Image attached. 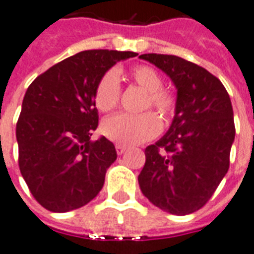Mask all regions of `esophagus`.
Listing matches in <instances>:
<instances>
[{
  "label": "esophagus",
  "mask_w": 254,
  "mask_h": 254,
  "mask_svg": "<svg viewBox=\"0 0 254 254\" xmlns=\"http://www.w3.org/2000/svg\"><path fill=\"white\" fill-rule=\"evenodd\" d=\"M127 146L121 145V144H117V145H116V151H117L118 155H122V153L127 151Z\"/></svg>",
  "instance_id": "34e87169"
}]
</instances>
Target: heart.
<instances>
[{
	"label": "heart",
	"mask_w": 254,
	"mask_h": 254,
	"mask_svg": "<svg viewBox=\"0 0 254 254\" xmlns=\"http://www.w3.org/2000/svg\"><path fill=\"white\" fill-rule=\"evenodd\" d=\"M130 78L136 84L148 93L145 109L152 106L168 118L175 112V97L170 91L161 89L163 80L159 72L149 65H137L130 69ZM121 95L120 76L116 69H109L102 75L94 91V101L97 108L103 113L112 112L117 108ZM161 122L155 113H144L138 116L132 114H117L105 120L102 132L109 140L121 145H134L146 140H151L159 134Z\"/></svg>",
	"instance_id": "heart-1"
}]
</instances>
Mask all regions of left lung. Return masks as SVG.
<instances>
[{
  "label": "left lung",
  "instance_id": "obj_1",
  "mask_svg": "<svg viewBox=\"0 0 254 254\" xmlns=\"http://www.w3.org/2000/svg\"><path fill=\"white\" fill-rule=\"evenodd\" d=\"M178 90L170 129L146 146L138 175L142 194L175 215L191 214L213 196L229 170L236 136L230 97L221 80L179 56L144 54Z\"/></svg>",
  "mask_w": 254,
  "mask_h": 254
}]
</instances>
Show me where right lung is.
Listing matches in <instances>:
<instances>
[{
    "mask_svg": "<svg viewBox=\"0 0 254 254\" xmlns=\"http://www.w3.org/2000/svg\"><path fill=\"white\" fill-rule=\"evenodd\" d=\"M130 51L90 50L52 65L33 80L17 121L18 165L32 195L47 210L67 213L93 200L117 159L106 137L91 141L98 127L94 91Z\"/></svg>",
    "mask_w": 254,
    "mask_h": 254,
    "instance_id": "obj_1",
    "label": "right lung"
}]
</instances>
